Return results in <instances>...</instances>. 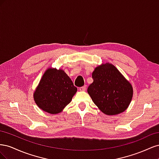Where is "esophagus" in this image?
<instances>
[{
	"mask_svg": "<svg viewBox=\"0 0 159 159\" xmlns=\"http://www.w3.org/2000/svg\"><path fill=\"white\" fill-rule=\"evenodd\" d=\"M85 89H86L85 86H83V87L80 88V91H85Z\"/></svg>",
	"mask_w": 159,
	"mask_h": 159,
	"instance_id": "1",
	"label": "esophagus"
}]
</instances>
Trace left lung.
Returning a JSON list of instances; mask_svg holds the SVG:
<instances>
[{
    "mask_svg": "<svg viewBox=\"0 0 159 159\" xmlns=\"http://www.w3.org/2000/svg\"><path fill=\"white\" fill-rule=\"evenodd\" d=\"M92 78L88 93L103 113L115 115L128 108L133 95V86L116 67L110 63L101 64L95 68Z\"/></svg>",
    "mask_w": 159,
    "mask_h": 159,
    "instance_id": "obj_1",
    "label": "left lung"
}]
</instances>
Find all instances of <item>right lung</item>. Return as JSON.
<instances>
[{
  "label": "right lung",
  "mask_w": 159,
  "mask_h": 159,
  "mask_svg": "<svg viewBox=\"0 0 159 159\" xmlns=\"http://www.w3.org/2000/svg\"><path fill=\"white\" fill-rule=\"evenodd\" d=\"M77 90L63 70L49 68L43 74L33 97L40 109L56 115L71 102Z\"/></svg>",
  "instance_id": "1"
}]
</instances>
